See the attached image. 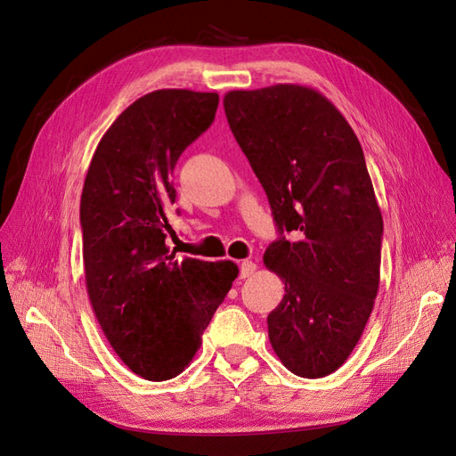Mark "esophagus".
Returning a JSON list of instances; mask_svg holds the SVG:
<instances>
[{
    "mask_svg": "<svg viewBox=\"0 0 456 456\" xmlns=\"http://www.w3.org/2000/svg\"><path fill=\"white\" fill-rule=\"evenodd\" d=\"M255 270H256V265L253 260H242L240 262V277L242 279H246V277H249L251 273H255Z\"/></svg>",
    "mask_w": 456,
    "mask_h": 456,
    "instance_id": "34e87169",
    "label": "esophagus"
}]
</instances>
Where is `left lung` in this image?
Segmentation results:
<instances>
[{
	"label": "left lung",
	"instance_id": "1",
	"mask_svg": "<svg viewBox=\"0 0 456 456\" xmlns=\"http://www.w3.org/2000/svg\"><path fill=\"white\" fill-rule=\"evenodd\" d=\"M224 109L281 234L265 253L286 292L268 316L272 347L292 373L325 377L361 340L380 279L382 216L361 142L308 86L232 90Z\"/></svg>",
	"mask_w": 456,
	"mask_h": 456
}]
</instances>
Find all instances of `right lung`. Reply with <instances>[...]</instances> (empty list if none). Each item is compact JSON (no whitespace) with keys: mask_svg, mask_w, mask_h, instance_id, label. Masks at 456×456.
Masks as SVG:
<instances>
[{"mask_svg":"<svg viewBox=\"0 0 456 456\" xmlns=\"http://www.w3.org/2000/svg\"><path fill=\"white\" fill-rule=\"evenodd\" d=\"M218 94L164 88L119 114L92 157L81 196L86 290L116 354L148 380L177 377L201 346L238 266L175 260L166 207L181 153L214 122Z\"/></svg>","mask_w":456,"mask_h":456,"instance_id":"obj_1","label":"right lung"}]
</instances>
